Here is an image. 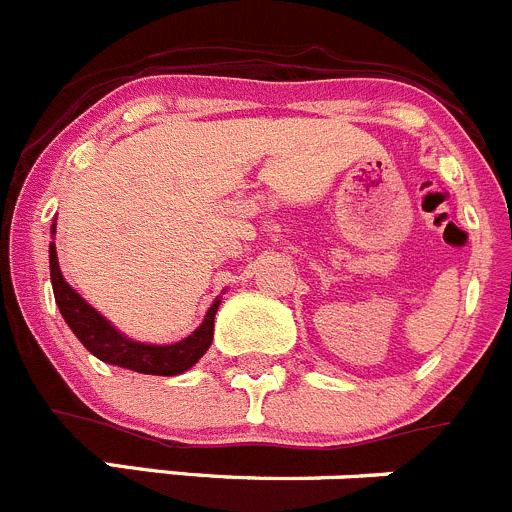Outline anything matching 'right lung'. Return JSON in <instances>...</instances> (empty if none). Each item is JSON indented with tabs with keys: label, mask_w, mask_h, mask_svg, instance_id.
<instances>
[{
	"label": "right lung",
	"mask_w": 512,
	"mask_h": 512,
	"mask_svg": "<svg viewBox=\"0 0 512 512\" xmlns=\"http://www.w3.org/2000/svg\"><path fill=\"white\" fill-rule=\"evenodd\" d=\"M52 233H55V223H52ZM50 276H52V291H55V301L60 306L62 319L72 329L77 339L85 344L90 354H95L100 362L115 364V367L133 369L140 374H158V377H175V374L191 369L203 354L208 352L213 342V319L221 301H213L208 309L206 319L198 326L191 337L180 339L175 344H140L120 334L100 311L92 309L75 289L65 281L60 271V261H57L55 243H50Z\"/></svg>",
	"instance_id": "1"
}]
</instances>
